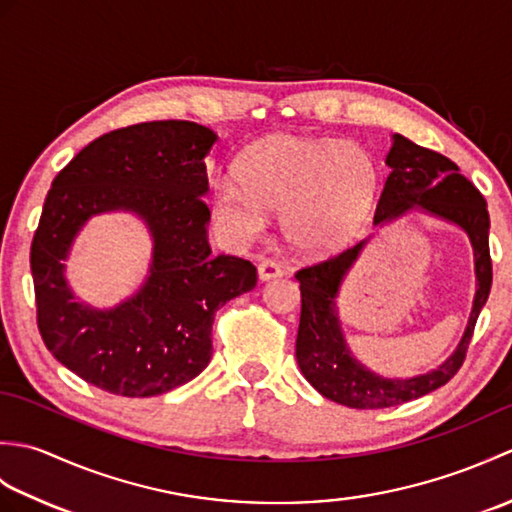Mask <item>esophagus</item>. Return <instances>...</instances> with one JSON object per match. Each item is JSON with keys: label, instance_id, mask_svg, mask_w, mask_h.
<instances>
[{"label": "esophagus", "instance_id": "obj_1", "mask_svg": "<svg viewBox=\"0 0 512 512\" xmlns=\"http://www.w3.org/2000/svg\"><path fill=\"white\" fill-rule=\"evenodd\" d=\"M257 273H259V279H262V281L275 279V277L281 275V266L277 262H273V259H264V262H259Z\"/></svg>", "mask_w": 512, "mask_h": 512}]
</instances>
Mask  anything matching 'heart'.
<instances>
[{
	"label": "heart",
	"mask_w": 512,
	"mask_h": 512,
	"mask_svg": "<svg viewBox=\"0 0 512 512\" xmlns=\"http://www.w3.org/2000/svg\"><path fill=\"white\" fill-rule=\"evenodd\" d=\"M237 178L213 191V213L228 231L253 242L268 213H284L290 242L321 253L352 233L374 193L376 165L352 140L273 136L246 151Z\"/></svg>",
	"instance_id": "b5f03b06"
}]
</instances>
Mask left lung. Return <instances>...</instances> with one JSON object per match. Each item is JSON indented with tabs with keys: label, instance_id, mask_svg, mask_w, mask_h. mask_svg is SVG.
Listing matches in <instances>:
<instances>
[{
	"label": "left lung",
	"instance_id": "8db88e82",
	"mask_svg": "<svg viewBox=\"0 0 512 512\" xmlns=\"http://www.w3.org/2000/svg\"><path fill=\"white\" fill-rule=\"evenodd\" d=\"M389 176L380 191L374 224L391 222L413 206L442 220L458 224L471 239L475 257V299L462 341L438 369L413 378H385L358 363L345 343L336 297L347 270L361 255L365 242L347 248L325 262L297 270L301 288V319L297 332V363L308 383L328 400L352 409H385L420 398L447 385L462 367L477 317L493 284L488 250L486 200L466 180L458 165L438 151L424 149L409 138L394 134L387 154Z\"/></svg>",
	"mask_w": 512,
	"mask_h": 512
}]
</instances>
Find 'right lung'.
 <instances>
[{
    "label": "right lung",
    "mask_w": 512,
    "mask_h": 512,
    "mask_svg": "<svg viewBox=\"0 0 512 512\" xmlns=\"http://www.w3.org/2000/svg\"><path fill=\"white\" fill-rule=\"evenodd\" d=\"M215 132L191 121L114 129L83 147L43 202L30 246L37 325L50 354L85 383L149 398L198 376L213 354V319L226 301L253 290L257 268L211 255L204 156ZM132 210L155 239L150 277L112 311L79 304L62 259L92 214Z\"/></svg>",
    "instance_id": "obj_1"
}]
</instances>
